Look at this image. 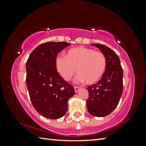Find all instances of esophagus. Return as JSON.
I'll return each instance as SVG.
<instances>
[{"label": "esophagus", "mask_w": 146, "mask_h": 146, "mask_svg": "<svg viewBox=\"0 0 146 146\" xmlns=\"http://www.w3.org/2000/svg\"><path fill=\"white\" fill-rule=\"evenodd\" d=\"M74 89H75V92H78V91L80 90V87H78V86H74Z\"/></svg>", "instance_id": "obj_1"}]
</instances>
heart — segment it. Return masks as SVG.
<instances>
[{
    "label": "heart",
    "mask_w": 146,
    "mask_h": 146,
    "mask_svg": "<svg viewBox=\"0 0 146 146\" xmlns=\"http://www.w3.org/2000/svg\"><path fill=\"white\" fill-rule=\"evenodd\" d=\"M106 66L104 54L84 46L70 49L65 56H59L56 58V68L64 80H70L77 68L76 80L86 81L88 84H93L100 80Z\"/></svg>",
    "instance_id": "obj_1"
}]
</instances>
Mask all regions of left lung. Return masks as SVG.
I'll return each mask as SVG.
<instances>
[{
  "instance_id": "8db88e82",
  "label": "left lung",
  "mask_w": 146,
  "mask_h": 146,
  "mask_svg": "<svg viewBox=\"0 0 146 146\" xmlns=\"http://www.w3.org/2000/svg\"><path fill=\"white\" fill-rule=\"evenodd\" d=\"M104 54L107 60L105 73L97 83L87 88L88 111L95 117H105L118 106L123 91V70L114 51L101 44H93Z\"/></svg>"
}]
</instances>
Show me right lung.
<instances>
[{
  "mask_svg": "<svg viewBox=\"0 0 146 146\" xmlns=\"http://www.w3.org/2000/svg\"><path fill=\"white\" fill-rule=\"evenodd\" d=\"M70 44L47 42L32 51L26 62V84L34 108L50 119L62 117L68 102L75 95L72 85L59 75L56 68L58 54Z\"/></svg>",
  "mask_w": 146,
  "mask_h": 146,
  "instance_id": "obj_1",
  "label": "right lung"
}]
</instances>
